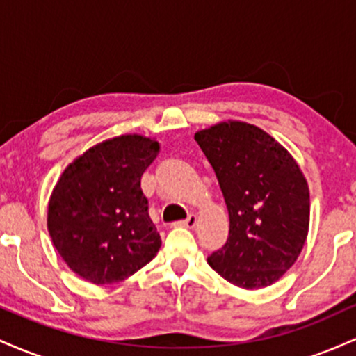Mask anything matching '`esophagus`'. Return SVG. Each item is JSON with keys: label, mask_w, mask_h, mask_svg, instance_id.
<instances>
[{"label": "esophagus", "mask_w": 356, "mask_h": 356, "mask_svg": "<svg viewBox=\"0 0 356 356\" xmlns=\"http://www.w3.org/2000/svg\"><path fill=\"white\" fill-rule=\"evenodd\" d=\"M195 222H197V218H195L194 214H189V216H187V219H184L177 224H179V226H184V227H194Z\"/></svg>", "instance_id": "1"}]
</instances>
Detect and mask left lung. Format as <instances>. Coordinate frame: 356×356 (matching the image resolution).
<instances>
[{
    "mask_svg": "<svg viewBox=\"0 0 356 356\" xmlns=\"http://www.w3.org/2000/svg\"><path fill=\"white\" fill-rule=\"evenodd\" d=\"M229 212V238L207 263L246 289L273 284L295 264L309 226V191L295 159L243 122L195 134Z\"/></svg>",
    "mask_w": 356,
    "mask_h": 356,
    "instance_id": "8db88e82",
    "label": "left lung"
}]
</instances>
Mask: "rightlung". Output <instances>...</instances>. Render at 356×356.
<instances>
[{"instance_id":"right-lung-1","label":"right lung","mask_w":356,"mask_h":356,"mask_svg":"<svg viewBox=\"0 0 356 356\" xmlns=\"http://www.w3.org/2000/svg\"><path fill=\"white\" fill-rule=\"evenodd\" d=\"M159 142L122 136L92 147L61 174L48 204V231L72 271L112 284L145 266L161 248L140 179Z\"/></svg>"}]
</instances>
